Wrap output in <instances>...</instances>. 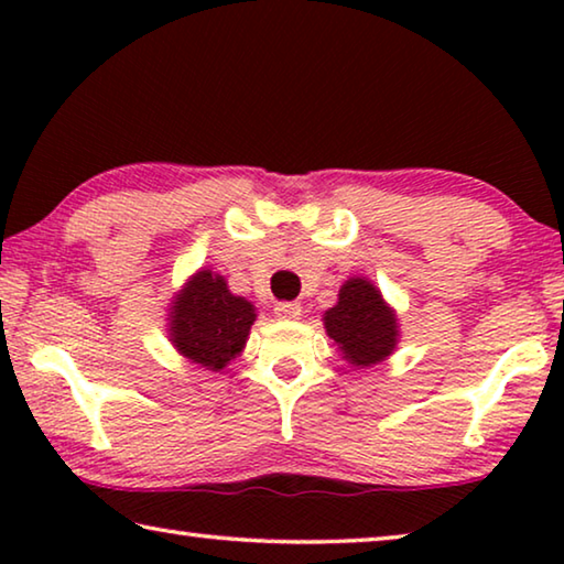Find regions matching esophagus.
<instances>
[{"label":"esophagus","mask_w":564,"mask_h":564,"mask_svg":"<svg viewBox=\"0 0 564 564\" xmlns=\"http://www.w3.org/2000/svg\"><path fill=\"white\" fill-rule=\"evenodd\" d=\"M275 316L283 318V321H295L301 316V303H295V301L275 303Z\"/></svg>","instance_id":"obj_1"}]
</instances>
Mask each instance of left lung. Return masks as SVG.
<instances>
[{
    "instance_id": "obj_1",
    "label": "left lung",
    "mask_w": 564,
    "mask_h": 564,
    "mask_svg": "<svg viewBox=\"0 0 564 564\" xmlns=\"http://www.w3.org/2000/svg\"><path fill=\"white\" fill-rule=\"evenodd\" d=\"M326 330L350 366L366 368L388 358L398 340L395 313L383 303L376 285L362 279L343 283L338 303L326 311Z\"/></svg>"
}]
</instances>
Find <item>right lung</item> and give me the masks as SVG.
Returning <instances> with one entry per match:
<instances>
[{"instance_id":"obj_1","label":"right lung","mask_w":564,"mask_h":564,"mask_svg":"<svg viewBox=\"0 0 564 564\" xmlns=\"http://www.w3.org/2000/svg\"><path fill=\"white\" fill-rule=\"evenodd\" d=\"M253 305L228 291L224 275L198 271L171 311V340L198 366L221 370L246 346Z\"/></svg>"}]
</instances>
